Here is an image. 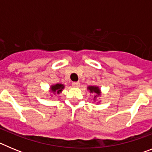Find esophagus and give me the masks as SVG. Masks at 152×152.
I'll list each match as a JSON object with an SVG mask.
<instances>
[{
  "mask_svg": "<svg viewBox=\"0 0 152 152\" xmlns=\"http://www.w3.org/2000/svg\"><path fill=\"white\" fill-rule=\"evenodd\" d=\"M72 86L74 88H79L80 87V83L79 82H73L72 83Z\"/></svg>",
  "mask_w": 152,
  "mask_h": 152,
  "instance_id": "esophagus-1",
  "label": "esophagus"
}]
</instances>
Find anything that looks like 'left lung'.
I'll return each mask as SVG.
<instances>
[{"label": "left lung", "mask_w": 152, "mask_h": 152, "mask_svg": "<svg viewBox=\"0 0 152 152\" xmlns=\"http://www.w3.org/2000/svg\"><path fill=\"white\" fill-rule=\"evenodd\" d=\"M87 89L90 91L91 94H92L94 95V101H96L97 100V98L100 97L101 96V90L100 88L96 85H91V86H88V88ZM100 101H99L98 103H100Z\"/></svg>", "instance_id": "1"}]
</instances>
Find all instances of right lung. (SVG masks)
Masks as SVG:
<instances>
[{
	"mask_svg": "<svg viewBox=\"0 0 152 152\" xmlns=\"http://www.w3.org/2000/svg\"><path fill=\"white\" fill-rule=\"evenodd\" d=\"M64 88V85L62 84H52L49 88V92L51 95H58L62 92L63 89Z\"/></svg>",
	"mask_w": 152,
	"mask_h": 152,
	"instance_id": "1",
	"label": "right lung"
}]
</instances>
